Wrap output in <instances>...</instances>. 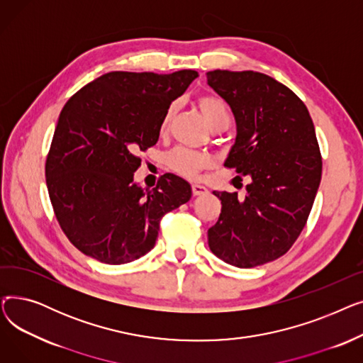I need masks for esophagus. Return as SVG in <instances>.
Here are the masks:
<instances>
[{
  "label": "esophagus",
  "mask_w": 363,
  "mask_h": 363,
  "mask_svg": "<svg viewBox=\"0 0 363 363\" xmlns=\"http://www.w3.org/2000/svg\"><path fill=\"white\" fill-rule=\"evenodd\" d=\"M208 193V189L200 184H193V194L194 196H204Z\"/></svg>",
  "instance_id": "esophagus-1"
}]
</instances>
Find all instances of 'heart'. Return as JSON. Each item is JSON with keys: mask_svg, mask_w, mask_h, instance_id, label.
<instances>
[{"mask_svg": "<svg viewBox=\"0 0 363 363\" xmlns=\"http://www.w3.org/2000/svg\"><path fill=\"white\" fill-rule=\"evenodd\" d=\"M199 108L203 114L204 121L207 125L213 128L218 123H228L230 121V114H228L226 104L222 99L216 97V95H201L197 100ZM177 111V106L172 104L162 119L160 123V130L164 132L169 126L170 119L174 118V114ZM167 164L172 170H175L177 174L186 177V178H196L201 170L211 166V157L204 152L193 151L184 147H178L174 151H170L167 155Z\"/></svg>", "mask_w": 363, "mask_h": 363, "instance_id": "1", "label": "heart"}]
</instances>
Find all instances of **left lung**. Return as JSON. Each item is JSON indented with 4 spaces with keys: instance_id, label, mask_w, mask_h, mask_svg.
Here are the masks:
<instances>
[{
    "instance_id": "left-lung-1",
    "label": "left lung",
    "mask_w": 363,
    "mask_h": 363,
    "mask_svg": "<svg viewBox=\"0 0 363 363\" xmlns=\"http://www.w3.org/2000/svg\"><path fill=\"white\" fill-rule=\"evenodd\" d=\"M207 85L235 119L225 166L250 178L242 200L213 191L222 211L208 247L237 268H255L287 253L306 225L322 175L315 126L304 103L268 74L213 70Z\"/></svg>"
}]
</instances>
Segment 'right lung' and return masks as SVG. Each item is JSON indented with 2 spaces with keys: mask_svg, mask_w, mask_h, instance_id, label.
Here are the masks:
<instances>
[{
  "mask_svg": "<svg viewBox=\"0 0 363 363\" xmlns=\"http://www.w3.org/2000/svg\"><path fill=\"white\" fill-rule=\"evenodd\" d=\"M197 76L110 72L65 104L45 178L55 218L84 255L107 264L143 257L160 219L191 199V185L174 174L143 189L133 172L141 164L135 155L157 143L166 110Z\"/></svg>",
  "mask_w": 363,
  "mask_h": 363,
  "instance_id": "1",
  "label": "right lung"
}]
</instances>
